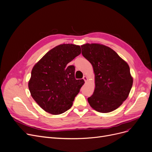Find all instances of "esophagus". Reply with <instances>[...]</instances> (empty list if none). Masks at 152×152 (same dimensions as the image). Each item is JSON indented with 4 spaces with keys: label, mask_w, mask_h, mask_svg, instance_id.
<instances>
[{
    "label": "esophagus",
    "mask_w": 152,
    "mask_h": 152,
    "mask_svg": "<svg viewBox=\"0 0 152 152\" xmlns=\"http://www.w3.org/2000/svg\"><path fill=\"white\" fill-rule=\"evenodd\" d=\"M83 80H85V82H86V81H87V80H88L87 77H86V76H83Z\"/></svg>",
    "instance_id": "esophagus-1"
}]
</instances>
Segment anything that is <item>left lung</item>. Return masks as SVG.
Masks as SVG:
<instances>
[{"label": "left lung", "mask_w": 152, "mask_h": 152, "mask_svg": "<svg viewBox=\"0 0 152 152\" xmlns=\"http://www.w3.org/2000/svg\"><path fill=\"white\" fill-rule=\"evenodd\" d=\"M81 48L95 75V89L88 98L90 105L103 113L116 110L127 98L132 86L129 65L107 46L88 43Z\"/></svg>", "instance_id": "obj_1"}]
</instances>
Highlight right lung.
Returning a JSON list of instances; mask_svg holds the SVG:
<instances>
[{
	"label": "right lung",
	"mask_w": 152,
	"mask_h": 152,
	"mask_svg": "<svg viewBox=\"0 0 152 152\" xmlns=\"http://www.w3.org/2000/svg\"><path fill=\"white\" fill-rule=\"evenodd\" d=\"M80 53V46L61 45L50 50L34 65L28 88L33 98L45 111L60 114L73 104L85 82L76 80L75 66L69 63Z\"/></svg>",
	"instance_id": "1"
}]
</instances>
